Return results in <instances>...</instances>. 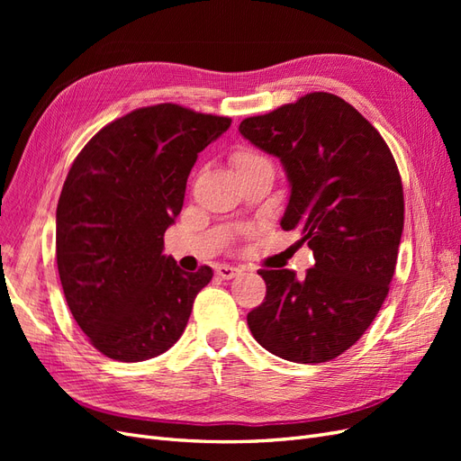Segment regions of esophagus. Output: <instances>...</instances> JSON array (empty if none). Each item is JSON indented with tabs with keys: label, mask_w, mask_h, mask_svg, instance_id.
Returning a JSON list of instances; mask_svg holds the SVG:
<instances>
[{
	"label": "esophagus",
	"mask_w": 461,
	"mask_h": 461,
	"mask_svg": "<svg viewBox=\"0 0 461 461\" xmlns=\"http://www.w3.org/2000/svg\"><path fill=\"white\" fill-rule=\"evenodd\" d=\"M215 273H217L221 278H234V276H239V275L242 273V269L232 267V265L221 263V265H217V267H215Z\"/></svg>",
	"instance_id": "esophagus-1"
}]
</instances>
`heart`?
<instances>
[{
    "label": "heart",
    "mask_w": 461,
    "mask_h": 461,
    "mask_svg": "<svg viewBox=\"0 0 461 461\" xmlns=\"http://www.w3.org/2000/svg\"><path fill=\"white\" fill-rule=\"evenodd\" d=\"M230 159H232L234 169H236V171H240V169H244V167L252 165V163H256V161H259V159H263V158H259L258 153H254V151L240 149V151H234Z\"/></svg>",
    "instance_id": "obj_1"
}]
</instances>
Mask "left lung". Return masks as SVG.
<instances>
[{
	"mask_svg": "<svg viewBox=\"0 0 461 461\" xmlns=\"http://www.w3.org/2000/svg\"><path fill=\"white\" fill-rule=\"evenodd\" d=\"M239 131L281 159L290 183L281 227L300 229L315 258L302 278L258 271L267 292L248 327L278 357L323 364L361 339L388 294L403 229L396 161L379 131L329 92L248 117Z\"/></svg>",
	"mask_w": 461,
	"mask_h": 461,
	"instance_id": "obj_1",
	"label": "left lung"
}]
</instances>
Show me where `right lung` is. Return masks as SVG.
Here are the masks:
<instances>
[{
	"label": "right lung",
	"mask_w": 461,
	"mask_h": 461,
	"mask_svg": "<svg viewBox=\"0 0 461 461\" xmlns=\"http://www.w3.org/2000/svg\"><path fill=\"white\" fill-rule=\"evenodd\" d=\"M229 127V117L158 104L105 124L77 156L55 215V256L68 310L104 356L144 361L185 332L213 271L185 273L163 256V236L198 153Z\"/></svg>",
	"instance_id": "1"
}]
</instances>
